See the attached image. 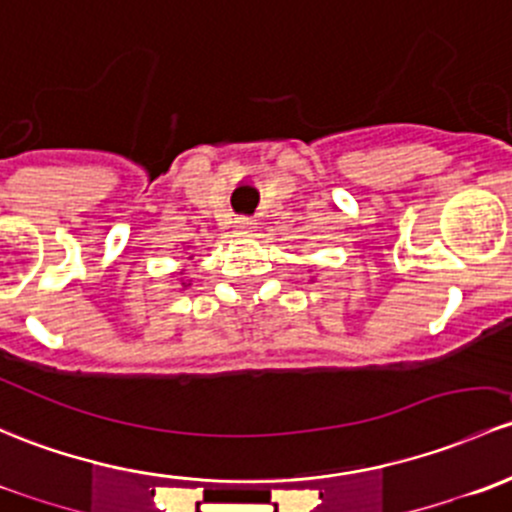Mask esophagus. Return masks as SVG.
I'll return each instance as SVG.
<instances>
[{"instance_id":"1","label":"esophagus","mask_w":512,"mask_h":512,"mask_svg":"<svg viewBox=\"0 0 512 512\" xmlns=\"http://www.w3.org/2000/svg\"><path fill=\"white\" fill-rule=\"evenodd\" d=\"M256 229V221L251 219V217H239L234 221V231L239 236H246V234H251V231Z\"/></svg>"}]
</instances>
